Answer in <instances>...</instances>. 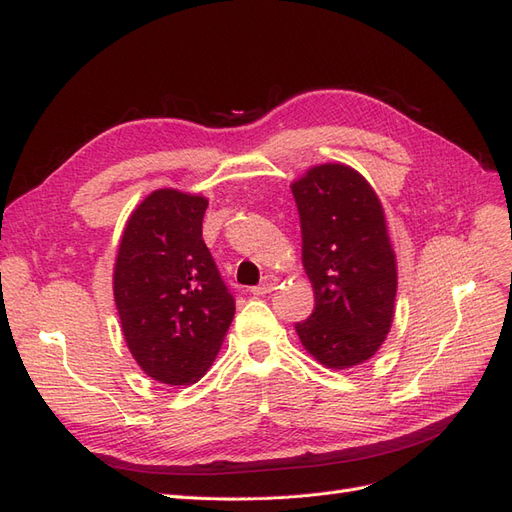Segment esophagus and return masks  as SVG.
I'll list each match as a JSON object with an SVG mask.
<instances>
[{
  "instance_id": "1",
  "label": "esophagus",
  "mask_w": 512,
  "mask_h": 512,
  "mask_svg": "<svg viewBox=\"0 0 512 512\" xmlns=\"http://www.w3.org/2000/svg\"><path fill=\"white\" fill-rule=\"evenodd\" d=\"M277 284H280V280H277L275 275H265V280H262V284H258V286H254V288H250V292H252V294H256V297H260V294H267V292L275 290V288H277Z\"/></svg>"
}]
</instances>
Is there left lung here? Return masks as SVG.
Masks as SVG:
<instances>
[{
	"label": "left lung",
	"mask_w": 512,
	"mask_h": 512,
	"mask_svg": "<svg viewBox=\"0 0 512 512\" xmlns=\"http://www.w3.org/2000/svg\"><path fill=\"white\" fill-rule=\"evenodd\" d=\"M290 190L316 301L294 331L324 367L363 365L380 350L395 318L397 256L384 207L359 170L342 162L309 166Z\"/></svg>",
	"instance_id": "left-lung-1"
}]
</instances>
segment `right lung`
<instances>
[{"mask_svg": "<svg viewBox=\"0 0 512 512\" xmlns=\"http://www.w3.org/2000/svg\"><path fill=\"white\" fill-rule=\"evenodd\" d=\"M207 205L203 194L153 190L119 239L113 294L121 333L136 365L168 386L207 374L235 316L203 241Z\"/></svg>", "mask_w": 512, "mask_h": 512, "instance_id": "1", "label": "right lung"}]
</instances>
